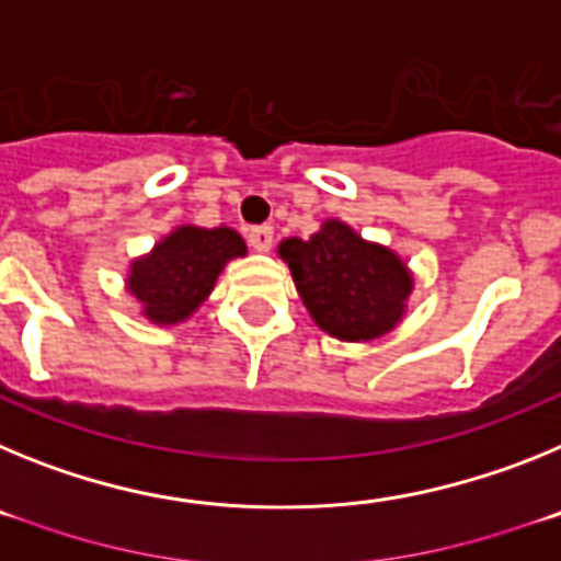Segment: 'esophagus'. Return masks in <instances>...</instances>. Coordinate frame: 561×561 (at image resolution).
Returning a JSON list of instances; mask_svg holds the SVG:
<instances>
[{
  "label": "esophagus",
  "mask_w": 561,
  "mask_h": 561,
  "mask_svg": "<svg viewBox=\"0 0 561 561\" xmlns=\"http://www.w3.org/2000/svg\"><path fill=\"white\" fill-rule=\"evenodd\" d=\"M247 238H250V247L255 252H270L272 250V227L270 225L252 227V230L247 232Z\"/></svg>",
  "instance_id": "34e87169"
}]
</instances>
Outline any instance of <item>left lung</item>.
I'll return each mask as SVG.
<instances>
[{
    "mask_svg": "<svg viewBox=\"0 0 561 561\" xmlns=\"http://www.w3.org/2000/svg\"><path fill=\"white\" fill-rule=\"evenodd\" d=\"M277 255L289 264L297 295L325 334L370 342L401 323L413 291L408 264L345 221H323L309 241L286 238Z\"/></svg>",
    "mask_w": 561,
    "mask_h": 561,
    "instance_id": "8db88e82",
    "label": "left lung"
}]
</instances>
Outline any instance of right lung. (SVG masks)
Instances as JSON below:
<instances>
[{
	"instance_id": "right-lung-1",
	"label": "right lung",
	"mask_w": 561,
	"mask_h": 561,
	"mask_svg": "<svg viewBox=\"0 0 561 561\" xmlns=\"http://www.w3.org/2000/svg\"><path fill=\"white\" fill-rule=\"evenodd\" d=\"M247 255L244 238L230 227H176L128 270L126 289L157 325H176L207 300L221 270Z\"/></svg>"
}]
</instances>
